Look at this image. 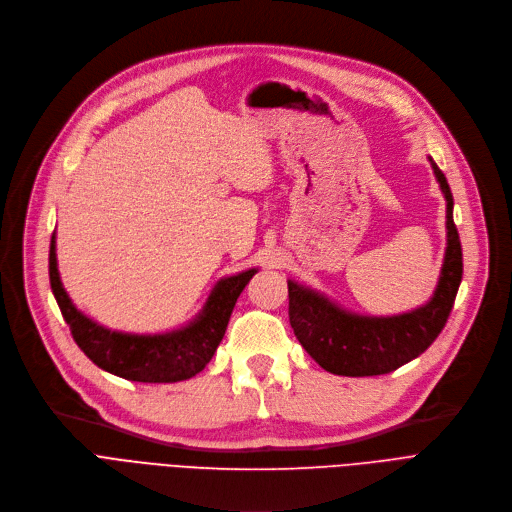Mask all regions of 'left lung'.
<instances>
[{"label": "left lung", "mask_w": 512, "mask_h": 512, "mask_svg": "<svg viewBox=\"0 0 512 512\" xmlns=\"http://www.w3.org/2000/svg\"><path fill=\"white\" fill-rule=\"evenodd\" d=\"M446 198V256L427 304L394 314L364 316L333 304L319 291L287 281L289 323L302 348L333 375L371 377L400 369L423 354L442 333L462 279V248L454 225V200L444 173L429 158Z\"/></svg>", "instance_id": "obj_1"}]
</instances>
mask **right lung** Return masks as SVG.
I'll return each instance as SVG.
<instances>
[{"instance_id":"1","label":"right lung","mask_w":512,"mask_h":512,"mask_svg":"<svg viewBox=\"0 0 512 512\" xmlns=\"http://www.w3.org/2000/svg\"><path fill=\"white\" fill-rule=\"evenodd\" d=\"M256 273L250 269L218 281L189 325L168 333L135 335L97 325L72 304L58 273L56 233L50 243V285L77 346L100 369L141 383H175L204 371L223 342L239 294Z\"/></svg>"}]
</instances>
